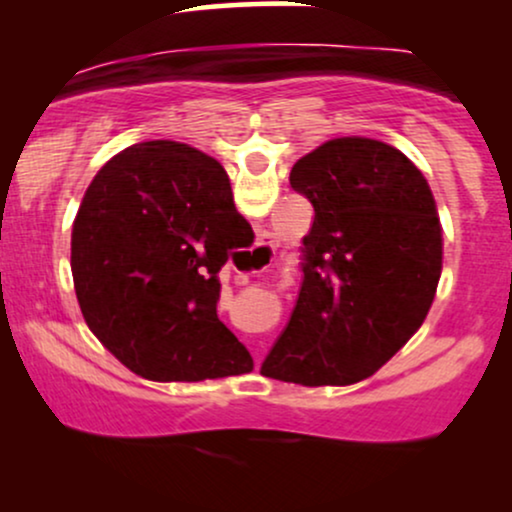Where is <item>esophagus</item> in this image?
I'll list each match as a JSON object with an SVG mask.
<instances>
[{"mask_svg":"<svg viewBox=\"0 0 512 512\" xmlns=\"http://www.w3.org/2000/svg\"><path fill=\"white\" fill-rule=\"evenodd\" d=\"M274 250H276V243L272 240V236H269V233H262V238L257 240V245L252 248V264H255V267H252V274L262 272V269L274 260Z\"/></svg>","mask_w":512,"mask_h":512,"instance_id":"1","label":"esophagus"}]
</instances>
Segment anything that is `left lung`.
Wrapping results in <instances>:
<instances>
[{"mask_svg":"<svg viewBox=\"0 0 512 512\" xmlns=\"http://www.w3.org/2000/svg\"><path fill=\"white\" fill-rule=\"evenodd\" d=\"M289 182L315 216L301 291L260 373L305 387L358 383L426 320L443 267L436 199L402 151L366 137L317 146Z\"/></svg>","mask_w":512,"mask_h":512,"instance_id":"1","label":"left lung"}]
</instances>
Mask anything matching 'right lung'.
<instances>
[{
  "instance_id": "add662e5",
  "label": "right lung",
  "mask_w": 512,
  "mask_h": 512,
  "mask_svg": "<svg viewBox=\"0 0 512 512\" xmlns=\"http://www.w3.org/2000/svg\"><path fill=\"white\" fill-rule=\"evenodd\" d=\"M240 221L226 170L187 144H134L98 170L74 221V289L132 373L199 383L255 366L216 315Z\"/></svg>"
}]
</instances>
